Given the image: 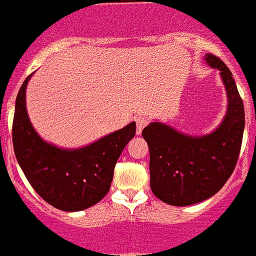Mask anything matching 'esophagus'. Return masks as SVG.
Returning <instances> with one entry per match:
<instances>
[{
	"label": "esophagus",
	"mask_w": 256,
	"mask_h": 256,
	"mask_svg": "<svg viewBox=\"0 0 256 256\" xmlns=\"http://www.w3.org/2000/svg\"><path fill=\"white\" fill-rule=\"evenodd\" d=\"M135 121H136V134L138 135H140L142 128L149 124V118L146 116H139L135 118Z\"/></svg>",
	"instance_id": "esophagus-1"
}]
</instances>
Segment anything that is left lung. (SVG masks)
Segmentation results:
<instances>
[{
  "label": "left lung",
  "instance_id": "left-lung-1",
  "mask_svg": "<svg viewBox=\"0 0 256 256\" xmlns=\"http://www.w3.org/2000/svg\"><path fill=\"white\" fill-rule=\"evenodd\" d=\"M209 66L220 71L228 110L220 128L192 138L160 122L142 130L150 154V188L170 206H185L209 199L223 188L236 167L245 128V111L232 72L220 57L208 54Z\"/></svg>",
  "mask_w": 256,
  "mask_h": 256
}]
</instances>
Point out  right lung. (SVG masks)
Returning a JSON list of instances; mask_svg holds the SVG:
<instances>
[{"mask_svg":"<svg viewBox=\"0 0 256 256\" xmlns=\"http://www.w3.org/2000/svg\"><path fill=\"white\" fill-rule=\"evenodd\" d=\"M25 79L16 96L12 144L16 160L32 188L52 206L65 212L90 208L111 188L120 154L135 136L136 124L75 150L60 149L39 138L25 107Z\"/></svg>","mask_w":256,"mask_h":256,"instance_id":"right-lung-1","label":"right lung"}]
</instances>
